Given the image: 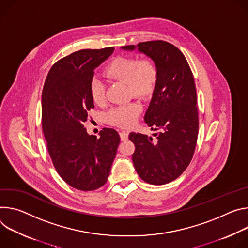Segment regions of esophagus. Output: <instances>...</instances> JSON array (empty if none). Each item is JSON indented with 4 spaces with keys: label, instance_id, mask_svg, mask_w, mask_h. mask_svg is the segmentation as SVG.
Masks as SVG:
<instances>
[{
    "label": "esophagus",
    "instance_id": "esophagus-1",
    "mask_svg": "<svg viewBox=\"0 0 248 248\" xmlns=\"http://www.w3.org/2000/svg\"><path fill=\"white\" fill-rule=\"evenodd\" d=\"M119 135H120L121 141H126V140L128 139V132H126V131H121V132L119 133Z\"/></svg>",
    "mask_w": 248,
    "mask_h": 248
}]
</instances>
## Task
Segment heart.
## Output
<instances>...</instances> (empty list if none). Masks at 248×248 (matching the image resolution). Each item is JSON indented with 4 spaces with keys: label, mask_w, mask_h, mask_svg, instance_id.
<instances>
[{
    "label": "heart",
    "mask_w": 248,
    "mask_h": 248,
    "mask_svg": "<svg viewBox=\"0 0 248 248\" xmlns=\"http://www.w3.org/2000/svg\"><path fill=\"white\" fill-rule=\"evenodd\" d=\"M105 74L108 78L126 82L129 93L141 98H148L153 94L157 81L156 66L150 59L139 61L134 57H117L106 67ZM91 95L94 103H103L105 87L100 79L92 80ZM141 110V104L136 101L118 105L106 113V121L120 127H130L136 122Z\"/></svg>",
    "instance_id": "b5f03b06"
}]
</instances>
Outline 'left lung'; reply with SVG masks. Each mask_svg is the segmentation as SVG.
Here are the masks:
<instances>
[{"label": "left lung", "mask_w": 248, "mask_h": 248, "mask_svg": "<svg viewBox=\"0 0 248 248\" xmlns=\"http://www.w3.org/2000/svg\"><path fill=\"white\" fill-rule=\"evenodd\" d=\"M147 55L156 66L157 81L145 114L152 137L130 133L137 173L147 183L162 185L176 179L194 155L198 138L197 94L193 74L182 52L162 40L123 46Z\"/></svg>", "instance_id": "left-lung-1"}]
</instances>
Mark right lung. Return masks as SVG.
I'll list each match as a JSON object with an SVG mask.
<instances>
[{
    "label": "right lung",
    "mask_w": 248,
    "mask_h": 248,
    "mask_svg": "<svg viewBox=\"0 0 248 248\" xmlns=\"http://www.w3.org/2000/svg\"><path fill=\"white\" fill-rule=\"evenodd\" d=\"M113 51L82 49L68 55L52 66L42 91V130L50 157L62 179L81 191L106 183L120 143L114 129L103 128L97 139L84 126L94 107L93 71Z\"/></svg>",
    "instance_id": "add662e5"
}]
</instances>
